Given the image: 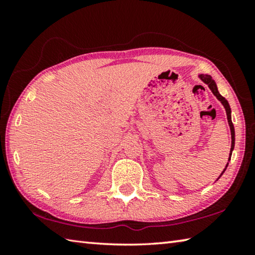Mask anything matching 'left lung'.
Listing matches in <instances>:
<instances>
[{
  "label": "left lung",
  "mask_w": 255,
  "mask_h": 255,
  "mask_svg": "<svg viewBox=\"0 0 255 255\" xmlns=\"http://www.w3.org/2000/svg\"><path fill=\"white\" fill-rule=\"evenodd\" d=\"M199 79L204 82V83H206L207 85H208V88L211 90V92L214 93V96L218 99L219 101L222 102V105L224 106V108H225V110H226V115H227V120H228V125H230V128H231V135H232V145H231V153H230V157H228V162L231 161V156H232V152H233V149H234V145H235V130H234V126H233V123H232V116H231V107H230V105H228V102H227V100L224 97H222L221 96V93L218 92V89H217V85H216V83H215V81L213 80V77H211L210 75H208V74H199ZM228 166V163H227V165H226V167ZM226 167L225 169H224V171H223V173L224 172H225V170H226ZM223 173L219 175V178H221V176L223 175ZM218 178V179H219ZM217 179V180H218Z\"/></svg>",
  "instance_id": "left-lung-1"
}]
</instances>
